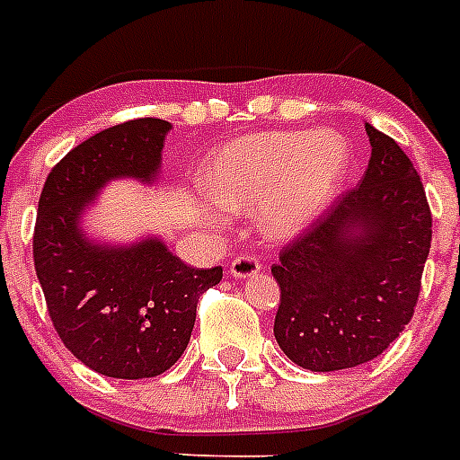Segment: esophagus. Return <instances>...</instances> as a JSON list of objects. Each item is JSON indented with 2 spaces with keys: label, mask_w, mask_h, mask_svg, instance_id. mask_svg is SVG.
<instances>
[{
  "label": "esophagus",
  "mask_w": 460,
  "mask_h": 460,
  "mask_svg": "<svg viewBox=\"0 0 460 460\" xmlns=\"http://www.w3.org/2000/svg\"><path fill=\"white\" fill-rule=\"evenodd\" d=\"M261 270V259L256 253H240L237 259L230 263V275L242 280V278H252Z\"/></svg>",
  "instance_id": "obj_1"
}]
</instances>
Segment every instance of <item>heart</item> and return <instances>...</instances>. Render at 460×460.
I'll return each mask as SVG.
<instances>
[{
	"instance_id": "obj_1",
	"label": "heart",
	"mask_w": 460,
	"mask_h": 460,
	"mask_svg": "<svg viewBox=\"0 0 460 460\" xmlns=\"http://www.w3.org/2000/svg\"><path fill=\"white\" fill-rule=\"evenodd\" d=\"M349 146L332 132H263L223 146L204 171L201 216L218 226L226 211L261 204V227L288 237L321 213L347 171Z\"/></svg>"
}]
</instances>
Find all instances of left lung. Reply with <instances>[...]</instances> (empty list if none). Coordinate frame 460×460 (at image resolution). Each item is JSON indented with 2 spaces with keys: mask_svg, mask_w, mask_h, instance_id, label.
I'll list each match as a JSON object with an SVG mask.
<instances>
[{
  "mask_svg": "<svg viewBox=\"0 0 460 460\" xmlns=\"http://www.w3.org/2000/svg\"><path fill=\"white\" fill-rule=\"evenodd\" d=\"M361 182L280 249L275 340L314 373L380 356L413 318L432 242V213L413 161L366 123Z\"/></svg>",
  "mask_w": 460,
  "mask_h": 460,
  "instance_id": "8db88e82",
  "label": "left lung"
}]
</instances>
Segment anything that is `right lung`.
Listing matches in <instances>:
<instances>
[{
	"label": "right lung",
	"instance_id": "1",
	"mask_svg": "<svg viewBox=\"0 0 460 460\" xmlns=\"http://www.w3.org/2000/svg\"><path fill=\"white\" fill-rule=\"evenodd\" d=\"M171 123L135 119L73 146L47 175L32 259L54 330L78 361L106 377L166 373L190 344L199 296L223 268H192L159 240L102 247L78 230L83 208L113 178L154 180Z\"/></svg>",
	"mask_w": 460,
	"mask_h": 460
}]
</instances>
